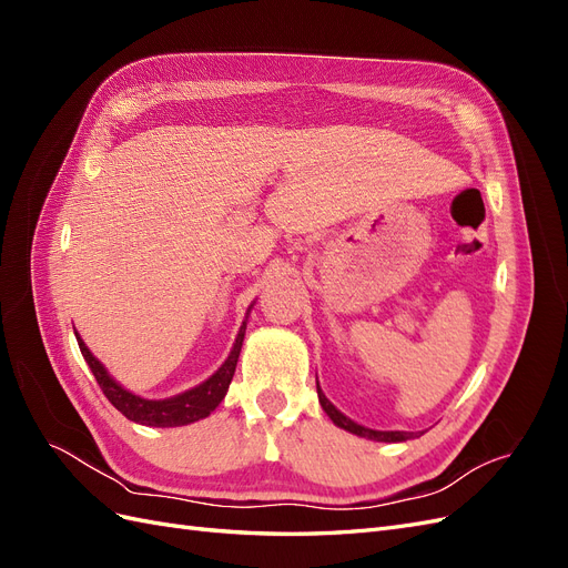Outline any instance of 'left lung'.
Here are the masks:
<instances>
[{"mask_svg": "<svg viewBox=\"0 0 568 568\" xmlns=\"http://www.w3.org/2000/svg\"><path fill=\"white\" fill-rule=\"evenodd\" d=\"M317 398H320L322 409L326 412V415H329V419H332L336 426L346 428V432H351V434H355V436H363V438H369V440H384V443H400V440H407V438H417V434H407V432H372V428H365V426L355 424V422L348 419L346 415H341V412H338L329 400L324 398V393L320 390V386H317Z\"/></svg>", "mask_w": 568, "mask_h": 568, "instance_id": "1", "label": "left lung"}]
</instances>
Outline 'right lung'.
I'll return each mask as SVG.
<instances>
[{
  "instance_id": "right-lung-1",
  "label": "right lung",
  "mask_w": 568,
  "mask_h": 568,
  "mask_svg": "<svg viewBox=\"0 0 568 568\" xmlns=\"http://www.w3.org/2000/svg\"><path fill=\"white\" fill-rule=\"evenodd\" d=\"M244 334H246V324L239 329L236 343L230 357L225 359V365H222L209 382H203L196 388L184 390L175 395V398H168V400H146V398H140V395L125 390L123 386H118L104 369V365H101L99 359L90 353V348L84 346V341L78 334L75 336H78V346L84 363L90 365L99 388L104 390V395L118 412H123L128 419L136 424H146V426H184V424L209 417L211 412L220 405V400L225 398L236 369L239 353H242Z\"/></svg>"
}]
</instances>
